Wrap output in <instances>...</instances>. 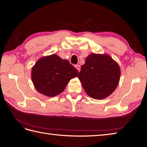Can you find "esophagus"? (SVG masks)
I'll list each match as a JSON object with an SVG mask.
<instances>
[{"instance_id":"1","label":"esophagus","mask_w":147,"mask_h":147,"mask_svg":"<svg viewBox=\"0 0 147 147\" xmlns=\"http://www.w3.org/2000/svg\"><path fill=\"white\" fill-rule=\"evenodd\" d=\"M75 67L77 69V70L78 71V72H79L80 70V66L79 65H75Z\"/></svg>"}]
</instances>
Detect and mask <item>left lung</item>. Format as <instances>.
Listing matches in <instances>:
<instances>
[{"label":"left lung","instance_id":"8db88e82","mask_svg":"<svg viewBox=\"0 0 147 147\" xmlns=\"http://www.w3.org/2000/svg\"><path fill=\"white\" fill-rule=\"evenodd\" d=\"M119 66L108 55L92 53L86 57L78 78L86 94L95 99L109 96L119 83Z\"/></svg>","mask_w":147,"mask_h":147}]
</instances>
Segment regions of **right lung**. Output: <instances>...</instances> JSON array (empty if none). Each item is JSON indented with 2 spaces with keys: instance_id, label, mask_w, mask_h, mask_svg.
I'll list each match as a JSON object with an SVG mask.
<instances>
[{
  "instance_id": "add662e5",
  "label": "right lung",
  "mask_w": 147,
  "mask_h": 147,
  "mask_svg": "<svg viewBox=\"0 0 147 147\" xmlns=\"http://www.w3.org/2000/svg\"><path fill=\"white\" fill-rule=\"evenodd\" d=\"M78 72L68 60L55 54L42 57L32 69L31 77L36 90L41 94L54 97L63 92L70 80Z\"/></svg>"
}]
</instances>
